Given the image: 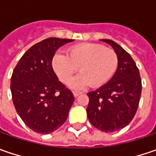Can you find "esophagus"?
<instances>
[{
  "mask_svg": "<svg viewBox=\"0 0 156 156\" xmlns=\"http://www.w3.org/2000/svg\"><path fill=\"white\" fill-rule=\"evenodd\" d=\"M73 94H74V96H75V97H77L78 95H80V94H81V92H77V91H74V92H73Z\"/></svg>",
  "mask_w": 156,
  "mask_h": 156,
  "instance_id": "esophagus-1",
  "label": "esophagus"
}]
</instances>
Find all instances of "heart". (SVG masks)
I'll use <instances>...</instances> for the list:
<instances>
[{
	"label": "heart",
	"mask_w": 156,
	"mask_h": 156,
	"mask_svg": "<svg viewBox=\"0 0 156 156\" xmlns=\"http://www.w3.org/2000/svg\"><path fill=\"white\" fill-rule=\"evenodd\" d=\"M118 56L113 49L97 43H81L71 47L68 55L57 53L53 58V69L60 80L68 83L78 68L81 74L69 83L75 89L91 85L98 87L104 85L115 75Z\"/></svg>",
	"instance_id": "b5f03b06"
}]
</instances>
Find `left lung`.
<instances>
[{
    "label": "left lung",
    "instance_id": "left-lung-1",
    "mask_svg": "<svg viewBox=\"0 0 156 156\" xmlns=\"http://www.w3.org/2000/svg\"><path fill=\"white\" fill-rule=\"evenodd\" d=\"M101 41L114 48L118 67L108 82L87 93V115L94 127L108 133L125 128L134 118L141 98V80L139 69L128 52L112 40Z\"/></svg>",
    "mask_w": 156,
    "mask_h": 156
}]
</instances>
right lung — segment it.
I'll return each instance as SVG.
<instances>
[{
    "instance_id": "add662e5",
    "label": "right lung",
    "mask_w": 156,
    "mask_h": 156,
    "mask_svg": "<svg viewBox=\"0 0 156 156\" xmlns=\"http://www.w3.org/2000/svg\"><path fill=\"white\" fill-rule=\"evenodd\" d=\"M74 40L51 37L32 46L20 59L11 77L15 108L23 122L39 134H50L66 122L75 97L54 72L57 49Z\"/></svg>"
}]
</instances>
